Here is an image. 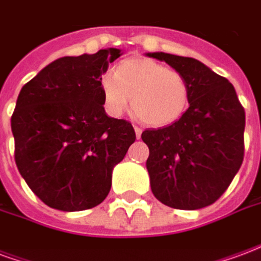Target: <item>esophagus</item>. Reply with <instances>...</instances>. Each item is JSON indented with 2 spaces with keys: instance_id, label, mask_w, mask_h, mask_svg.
Returning a JSON list of instances; mask_svg holds the SVG:
<instances>
[{
  "instance_id": "esophagus-1",
  "label": "esophagus",
  "mask_w": 261,
  "mask_h": 261,
  "mask_svg": "<svg viewBox=\"0 0 261 261\" xmlns=\"http://www.w3.org/2000/svg\"><path fill=\"white\" fill-rule=\"evenodd\" d=\"M134 131H136V136H137V138H140V137H141V134H142V130L141 128H140V127H134Z\"/></svg>"
}]
</instances>
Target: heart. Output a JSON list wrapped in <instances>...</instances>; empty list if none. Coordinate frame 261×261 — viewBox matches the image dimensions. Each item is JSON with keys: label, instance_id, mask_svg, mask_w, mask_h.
I'll return each instance as SVG.
<instances>
[{"label": "heart", "instance_id": "obj_1", "mask_svg": "<svg viewBox=\"0 0 261 261\" xmlns=\"http://www.w3.org/2000/svg\"><path fill=\"white\" fill-rule=\"evenodd\" d=\"M100 89L109 114L121 116L131 99L137 117L153 127L179 119L186 110L190 93L183 75L148 59L124 60L114 74L103 75Z\"/></svg>", "mask_w": 261, "mask_h": 261}]
</instances>
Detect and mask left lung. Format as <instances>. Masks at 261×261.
<instances>
[{
    "label": "left lung",
    "mask_w": 261,
    "mask_h": 261,
    "mask_svg": "<svg viewBox=\"0 0 261 261\" xmlns=\"http://www.w3.org/2000/svg\"><path fill=\"white\" fill-rule=\"evenodd\" d=\"M189 84L190 106L173 124L145 130L153 196L176 210L213 204L229 187L245 155V109L229 81L190 57L148 53Z\"/></svg>",
    "instance_id": "left-lung-1"
}]
</instances>
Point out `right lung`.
<instances>
[{
  "mask_svg": "<svg viewBox=\"0 0 261 261\" xmlns=\"http://www.w3.org/2000/svg\"><path fill=\"white\" fill-rule=\"evenodd\" d=\"M119 48L61 57L23 85L11 117L15 162L31 190L61 211L96 207L108 197L112 172L136 131L109 117L102 75Z\"/></svg>",
  "mask_w": 261,
  "mask_h": 261,
  "instance_id": "add662e5",
  "label": "right lung"
}]
</instances>
